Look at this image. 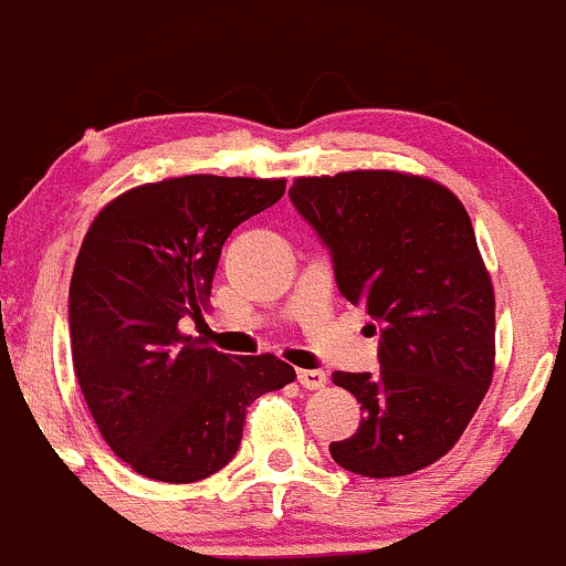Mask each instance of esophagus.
<instances>
[{"label":"esophagus","mask_w":566,"mask_h":566,"mask_svg":"<svg viewBox=\"0 0 566 566\" xmlns=\"http://www.w3.org/2000/svg\"><path fill=\"white\" fill-rule=\"evenodd\" d=\"M297 381L305 390H323L328 385V373L325 370H297Z\"/></svg>","instance_id":"obj_1"}]
</instances>
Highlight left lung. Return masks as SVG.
Segmentation results:
<instances>
[{"label": "left lung", "mask_w": 566, "mask_h": 566, "mask_svg": "<svg viewBox=\"0 0 566 566\" xmlns=\"http://www.w3.org/2000/svg\"><path fill=\"white\" fill-rule=\"evenodd\" d=\"M289 196L328 243L342 297L381 325V370L334 373L365 418L331 458L376 480L427 469L494 378V286L463 201L403 170L297 176Z\"/></svg>", "instance_id": "1"}]
</instances>
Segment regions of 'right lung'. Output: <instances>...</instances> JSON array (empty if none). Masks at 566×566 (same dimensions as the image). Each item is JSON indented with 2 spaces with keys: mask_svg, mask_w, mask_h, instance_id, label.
Segmentation results:
<instances>
[{
  "mask_svg": "<svg viewBox=\"0 0 566 566\" xmlns=\"http://www.w3.org/2000/svg\"><path fill=\"white\" fill-rule=\"evenodd\" d=\"M286 179L174 176L108 201L70 280L77 385L103 440L137 474L196 483L235 458L247 407L292 385L272 354H219L181 334L201 319L230 232L266 210Z\"/></svg>",
  "mask_w": 566,
  "mask_h": 566,
  "instance_id": "obj_1",
  "label": "right lung"
}]
</instances>
